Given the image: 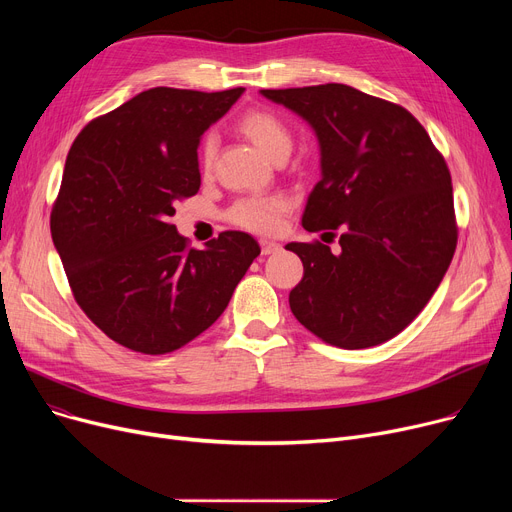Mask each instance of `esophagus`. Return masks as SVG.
Returning <instances> with one entry per match:
<instances>
[{
    "label": "esophagus",
    "mask_w": 512,
    "mask_h": 512,
    "mask_svg": "<svg viewBox=\"0 0 512 512\" xmlns=\"http://www.w3.org/2000/svg\"><path fill=\"white\" fill-rule=\"evenodd\" d=\"M259 245H261V253L263 255H272V253H276L280 249V245H278L276 240H267V238H261Z\"/></svg>",
    "instance_id": "34e87169"
}]
</instances>
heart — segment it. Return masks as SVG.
<instances>
[{
	"instance_id": "b5f03b06",
	"label": "heart",
	"mask_w": 512,
	"mask_h": 512,
	"mask_svg": "<svg viewBox=\"0 0 512 512\" xmlns=\"http://www.w3.org/2000/svg\"><path fill=\"white\" fill-rule=\"evenodd\" d=\"M236 128L272 161L282 155H288L292 149V134L288 126L270 110L253 107L236 120ZM215 157V137H205L201 145V168L203 172L211 170ZM286 201L282 197H249L238 201L228 218L232 224L251 230V232H274L280 226V218L286 211Z\"/></svg>"
}]
</instances>
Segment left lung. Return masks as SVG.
<instances>
[{
    "instance_id": "left-lung-1",
    "label": "left lung",
    "mask_w": 512,
    "mask_h": 512,
    "mask_svg": "<svg viewBox=\"0 0 512 512\" xmlns=\"http://www.w3.org/2000/svg\"><path fill=\"white\" fill-rule=\"evenodd\" d=\"M319 143L321 180L303 213L324 242H288L303 261L290 309L328 344L367 348L405 330L440 286L456 249L450 172L405 107L348 85L263 89Z\"/></svg>"
}]
</instances>
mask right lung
Returning <instances> with one entry per match:
<instances>
[{"mask_svg": "<svg viewBox=\"0 0 512 512\" xmlns=\"http://www.w3.org/2000/svg\"><path fill=\"white\" fill-rule=\"evenodd\" d=\"M245 89L155 87L95 118L66 157L51 209L76 303L114 342L166 355L205 332L261 253L228 230L188 249L170 218L201 186L197 147Z\"/></svg>", "mask_w": 512, "mask_h": 512, "instance_id": "add662e5", "label": "right lung"}]
</instances>
